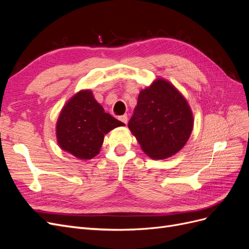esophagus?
Returning a JSON list of instances; mask_svg holds the SVG:
<instances>
[{"mask_svg": "<svg viewBox=\"0 0 249 249\" xmlns=\"http://www.w3.org/2000/svg\"><path fill=\"white\" fill-rule=\"evenodd\" d=\"M119 120H120V122H122V123H124V124H127V115L124 114V115L119 116Z\"/></svg>", "mask_w": 249, "mask_h": 249, "instance_id": "esophagus-1", "label": "esophagus"}]
</instances>
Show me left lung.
Segmentation results:
<instances>
[{"instance_id":"8db88e82","label":"left lung","mask_w":249,"mask_h":249,"mask_svg":"<svg viewBox=\"0 0 249 249\" xmlns=\"http://www.w3.org/2000/svg\"><path fill=\"white\" fill-rule=\"evenodd\" d=\"M127 125L148 157L166 159L189 139L193 115L178 90L169 82L158 79L140 91Z\"/></svg>"}]
</instances>
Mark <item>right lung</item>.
I'll return each instance as SVG.
<instances>
[{"label": "right lung", "mask_w": 249, "mask_h": 249, "mask_svg": "<svg viewBox=\"0 0 249 249\" xmlns=\"http://www.w3.org/2000/svg\"><path fill=\"white\" fill-rule=\"evenodd\" d=\"M124 125L97 103L90 90H82L66 103L60 113L56 134L59 146L81 160L100 153L105 134Z\"/></svg>", "instance_id": "right-lung-1"}]
</instances>
